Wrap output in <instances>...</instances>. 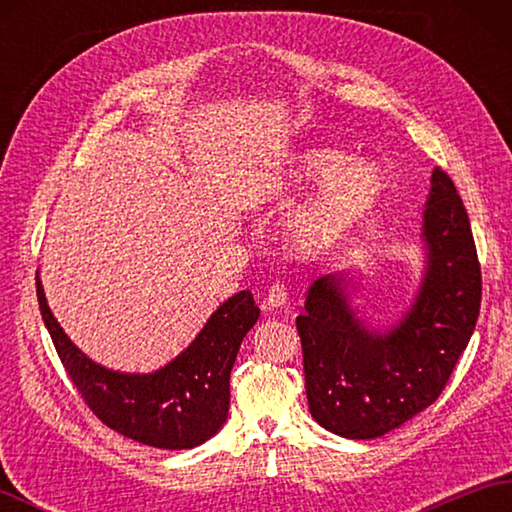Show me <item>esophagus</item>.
<instances>
[{"label": "esophagus", "instance_id": "34e87169", "mask_svg": "<svg viewBox=\"0 0 512 512\" xmlns=\"http://www.w3.org/2000/svg\"><path fill=\"white\" fill-rule=\"evenodd\" d=\"M288 303V290L284 284H273L268 288V295L264 299V308H281Z\"/></svg>", "mask_w": 512, "mask_h": 512}]
</instances>
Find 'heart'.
<instances>
[{
  "label": "heart",
  "mask_w": 512,
  "mask_h": 512,
  "mask_svg": "<svg viewBox=\"0 0 512 512\" xmlns=\"http://www.w3.org/2000/svg\"><path fill=\"white\" fill-rule=\"evenodd\" d=\"M347 162L350 156L339 149H306L277 167L248 176L239 189V202L253 211L268 209L292 193L319 187L330 179L288 228L290 242L299 253H317L350 233L374 209L383 193V176L374 165L356 162L345 170Z\"/></svg>",
  "instance_id": "b5f03b06"
}]
</instances>
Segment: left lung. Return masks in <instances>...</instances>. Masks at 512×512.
Here are the masks:
<instances>
[{"mask_svg": "<svg viewBox=\"0 0 512 512\" xmlns=\"http://www.w3.org/2000/svg\"><path fill=\"white\" fill-rule=\"evenodd\" d=\"M422 242L418 295L387 332L358 319L343 275L319 277L308 290L297 317L308 405L336 436L380 438L427 409L471 341L482 273L469 215L440 167L422 211Z\"/></svg>", "mask_w": 512, "mask_h": 512, "instance_id": "left-lung-1", "label": "left lung"}]
</instances>
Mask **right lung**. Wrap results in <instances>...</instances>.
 <instances>
[{"label":"right lung","instance_id":"add662e5","mask_svg":"<svg viewBox=\"0 0 512 512\" xmlns=\"http://www.w3.org/2000/svg\"><path fill=\"white\" fill-rule=\"evenodd\" d=\"M43 323L74 387L107 427L156 449H193L222 429L231 402V369L246 332L259 319L250 290L224 301L193 343L151 374H123L94 363L48 308L37 273Z\"/></svg>","mask_w":512,"mask_h":512}]
</instances>
